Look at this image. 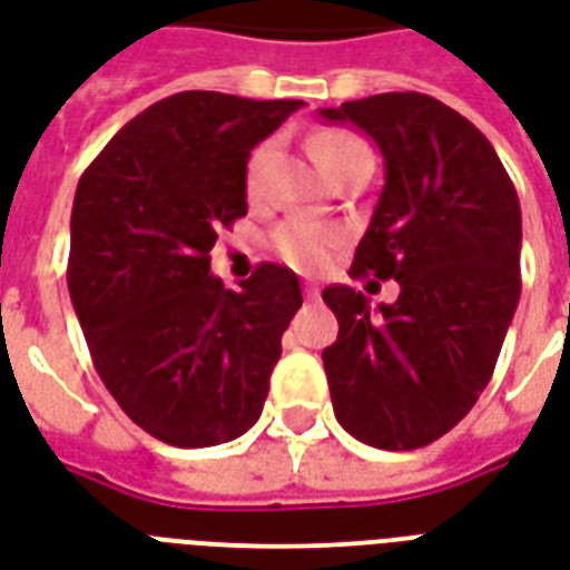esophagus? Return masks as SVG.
<instances>
[{
	"label": "esophagus",
	"mask_w": 570,
	"mask_h": 570,
	"mask_svg": "<svg viewBox=\"0 0 570 570\" xmlns=\"http://www.w3.org/2000/svg\"><path fill=\"white\" fill-rule=\"evenodd\" d=\"M305 298H307V302H317V298H320V289H317V286L305 284Z\"/></svg>",
	"instance_id": "1"
}]
</instances>
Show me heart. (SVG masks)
<instances>
[{
    "mask_svg": "<svg viewBox=\"0 0 570 570\" xmlns=\"http://www.w3.org/2000/svg\"><path fill=\"white\" fill-rule=\"evenodd\" d=\"M362 150H368L365 141L353 132H344V129H323L311 138V154L328 178L347 163L350 156L362 154ZM268 156H272V145H259L247 159V189L250 193L259 189ZM338 229L317 220H302V217L284 220L272 232V250L298 272H320L332 259V250L338 247Z\"/></svg>",
    "mask_w": 570,
    "mask_h": 570,
    "instance_id": "1",
    "label": "heart"
}]
</instances>
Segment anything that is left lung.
<instances>
[{"mask_svg":"<svg viewBox=\"0 0 570 570\" xmlns=\"http://www.w3.org/2000/svg\"><path fill=\"white\" fill-rule=\"evenodd\" d=\"M320 117L360 126L386 166L350 277L402 286L377 307L353 286L323 289L338 317V341L323 350L335 416L362 444L416 450L446 435L495 371L522 289L520 199L487 135L425 92Z\"/></svg>","mask_w":570,"mask_h":570,"instance_id":"8db88e82","label":"left lung"}]
</instances>
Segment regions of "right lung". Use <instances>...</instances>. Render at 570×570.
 <instances>
[{"mask_svg": "<svg viewBox=\"0 0 570 570\" xmlns=\"http://www.w3.org/2000/svg\"><path fill=\"white\" fill-rule=\"evenodd\" d=\"M305 102L187 90L114 135L78 180L69 293L92 365L147 435L214 446L263 414L298 277L263 263L226 289L217 232L247 214V156Z\"/></svg>", "mask_w": 570, "mask_h": 570, "instance_id": "right-lung-1", "label": "right lung"}]
</instances>
